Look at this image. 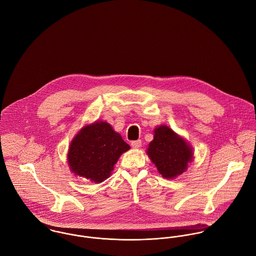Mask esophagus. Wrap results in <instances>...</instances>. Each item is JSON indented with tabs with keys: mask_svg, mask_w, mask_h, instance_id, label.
I'll return each mask as SVG.
<instances>
[{
	"mask_svg": "<svg viewBox=\"0 0 256 256\" xmlns=\"http://www.w3.org/2000/svg\"><path fill=\"white\" fill-rule=\"evenodd\" d=\"M131 146H133L134 148H138L142 146V141L141 140H137V141H133L131 142Z\"/></svg>",
	"mask_w": 256,
	"mask_h": 256,
	"instance_id": "esophagus-1",
	"label": "esophagus"
}]
</instances>
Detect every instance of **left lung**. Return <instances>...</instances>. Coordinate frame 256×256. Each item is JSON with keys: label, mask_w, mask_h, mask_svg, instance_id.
Returning a JSON list of instances; mask_svg holds the SVG:
<instances>
[{"label": "left lung", "mask_w": 256, "mask_h": 256, "mask_svg": "<svg viewBox=\"0 0 256 256\" xmlns=\"http://www.w3.org/2000/svg\"><path fill=\"white\" fill-rule=\"evenodd\" d=\"M146 154L162 178L172 180L187 170L194 152L189 143L172 128L160 125L154 130Z\"/></svg>", "instance_id": "left-lung-1"}]
</instances>
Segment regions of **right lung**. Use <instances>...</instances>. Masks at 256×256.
Instances as JSON below:
<instances>
[{"mask_svg": "<svg viewBox=\"0 0 256 256\" xmlns=\"http://www.w3.org/2000/svg\"><path fill=\"white\" fill-rule=\"evenodd\" d=\"M129 148L110 123L96 121L84 126L74 137L67 160L74 176L100 183L110 178L120 156Z\"/></svg>", "mask_w": 256, "mask_h": 256, "instance_id": "1", "label": "right lung"}]
</instances>
